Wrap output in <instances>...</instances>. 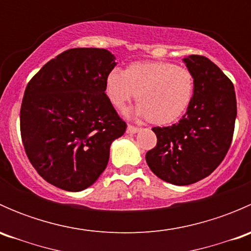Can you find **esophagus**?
I'll return each mask as SVG.
<instances>
[{"instance_id":"1","label":"esophagus","mask_w":251,"mask_h":251,"mask_svg":"<svg viewBox=\"0 0 251 251\" xmlns=\"http://www.w3.org/2000/svg\"><path fill=\"white\" fill-rule=\"evenodd\" d=\"M140 130H141L140 127H136V126H133V125H128L127 128H126V132H127V133H137Z\"/></svg>"}]
</instances>
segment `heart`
Masks as SVG:
<instances>
[{
	"label": "heart",
	"mask_w": 251,
	"mask_h": 251,
	"mask_svg": "<svg viewBox=\"0 0 251 251\" xmlns=\"http://www.w3.org/2000/svg\"><path fill=\"white\" fill-rule=\"evenodd\" d=\"M196 92L191 70L165 60H147L113 70L105 80V95L113 107L124 110L136 97V114L154 125L176 123L188 110Z\"/></svg>",
	"instance_id": "heart-1"
}]
</instances>
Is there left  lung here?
I'll list each match as a JSON object with an SVG mask.
<instances>
[{"label": "left lung", "instance_id": "obj_1", "mask_svg": "<svg viewBox=\"0 0 251 251\" xmlns=\"http://www.w3.org/2000/svg\"><path fill=\"white\" fill-rule=\"evenodd\" d=\"M196 80L193 100L173 126L153 127L156 146L146 154L149 169L176 186L196 183L221 164L233 137L237 100L232 81L203 55L183 58Z\"/></svg>", "mask_w": 251, "mask_h": 251}]
</instances>
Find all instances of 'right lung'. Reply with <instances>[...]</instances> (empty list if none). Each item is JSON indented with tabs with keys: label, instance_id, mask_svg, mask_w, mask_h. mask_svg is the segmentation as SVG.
I'll list each match as a JSON object with an SVG mask.
<instances>
[{
	"label": "right lung",
	"instance_id": "add662e5",
	"mask_svg": "<svg viewBox=\"0 0 251 251\" xmlns=\"http://www.w3.org/2000/svg\"><path fill=\"white\" fill-rule=\"evenodd\" d=\"M115 65L104 48H72L27 83L20 108L22 141L48 183L80 192L107 168L110 144L126 131L105 95V80Z\"/></svg>",
	"mask_w": 251,
	"mask_h": 251
}]
</instances>
